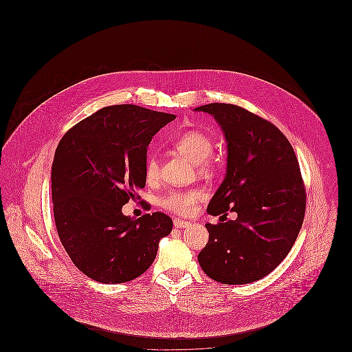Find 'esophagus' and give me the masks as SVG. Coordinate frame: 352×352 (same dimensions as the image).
I'll return each instance as SVG.
<instances>
[{
    "mask_svg": "<svg viewBox=\"0 0 352 352\" xmlns=\"http://www.w3.org/2000/svg\"><path fill=\"white\" fill-rule=\"evenodd\" d=\"M190 226V221L184 220V219H174V227L175 228H186Z\"/></svg>",
    "mask_w": 352,
    "mask_h": 352,
    "instance_id": "obj_1",
    "label": "esophagus"
}]
</instances>
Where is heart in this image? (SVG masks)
Here are the masks:
<instances>
[{
    "label": "heart",
    "instance_id": "1",
    "mask_svg": "<svg viewBox=\"0 0 352 352\" xmlns=\"http://www.w3.org/2000/svg\"><path fill=\"white\" fill-rule=\"evenodd\" d=\"M173 148L191 161L194 165H199L203 173H210L215 168V164L210 161V155L214 149L212 140L207 134L199 131H187L178 135L173 142ZM158 161L154 154H151L145 162V177L149 182L158 178ZM206 194L201 188H191L186 191H171L162 198L161 206L178 215L190 214L195 204L204 199Z\"/></svg>",
    "mask_w": 352,
    "mask_h": 352
}]
</instances>
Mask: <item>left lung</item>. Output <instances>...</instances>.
<instances>
[{"label":"left lung","instance_id":"1","mask_svg":"<svg viewBox=\"0 0 352 352\" xmlns=\"http://www.w3.org/2000/svg\"><path fill=\"white\" fill-rule=\"evenodd\" d=\"M194 111L214 116L227 142L226 177L207 212L237 215L206 224L199 265L221 284L254 283L280 265L301 230L306 194L296 153L277 126L241 107L211 102Z\"/></svg>","mask_w":352,"mask_h":352}]
</instances>
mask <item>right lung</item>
<instances>
[{"label":"right lung","instance_id":"obj_1","mask_svg":"<svg viewBox=\"0 0 352 352\" xmlns=\"http://www.w3.org/2000/svg\"><path fill=\"white\" fill-rule=\"evenodd\" d=\"M175 115L133 104L105 107L65 134L51 168L54 218L76 268L102 284L128 283L146 272L158 243L173 230L162 212L122 214L146 184L153 135Z\"/></svg>","mask_w":352,"mask_h":352}]
</instances>
